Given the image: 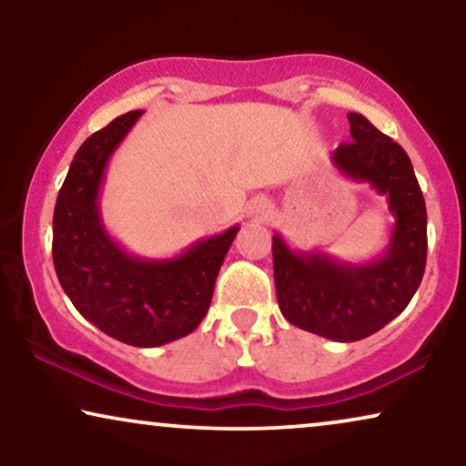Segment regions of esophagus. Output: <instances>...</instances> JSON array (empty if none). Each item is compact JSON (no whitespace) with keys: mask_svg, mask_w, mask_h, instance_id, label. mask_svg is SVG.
Wrapping results in <instances>:
<instances>
[{"mask_svg":"<svg viewBox=\"0 0 466 466\" xmlns=\"http://www.w3.org/2000/svg\"><path fill=\"white\" fill-rule=\"evenodd\" d=\"M269 212H271V206L265 199H260V201L254 203L252 214H257V218L263 220V218H267V216H269Z\"/></svg>","mask_w":466,"mask_h":466,"instance_id":"esophagus-1","label":"esophagus"}]
</instances>
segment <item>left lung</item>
<instances>
[{
    "instance_id": "8db88e82",
    "label": "left lung",
    "mask_w": 466,
    "mask_h": 466,
    "mask_svg": "<svg viewBox=\"0 0 466 466\" xmlns=\"http://www.w3.org/2000/svg\"><path fill=\"white\" fill-rule=\"evenodd\" d=\"M354 142L333 152L335 167L388 197L394 227L386 254L346 265L322 252H292L273 235V278L286 320L333 341L378 333L407 308L426 267V206L407 152L362 114H348Z\"/></svg>"
}]
</instances>
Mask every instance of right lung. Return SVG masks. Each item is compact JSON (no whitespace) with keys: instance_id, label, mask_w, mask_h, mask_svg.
<instances>
[{"instance_id":"1","label":"right lung","mask_w":466,"mask_h":466,"mask_svg":"<svg viewBox=\"0 0 466 466\" xmlns=\"http://www.w3.org/2000/svg\"><path fill=\"white\" fill-rule=\"evenodd\" d=\"M142 114L114 118L76 152L56 197L53 263L69 301L88 322L129 346L155 348L199 327L239 227L167 260L131 257L107 235L97 206L101 180L112 152Z\"/></svg>"}]
</instances>
